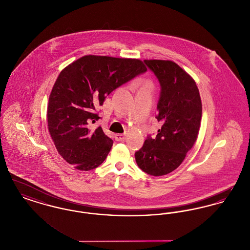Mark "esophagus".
<instances>
[{
	"instance_id": "1",
	"label": "esophagus",
	"mask_w": 250,
	"mask_h": 250,
	"mask_svg": "<svg viewBox=\"0 0 250 250\" xmlns=\"http://www.w3.org/2000/svg\"><path fill=\"white\" fill-rule=\"evenodd\" d=\"M125 139H126V135L125 134H117V135H115V140L117 142H124V141H125Z\"/></svg>"
}]
</instances>
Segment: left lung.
Instances as JSON below:
<instances>
[{
    "label": "left lung",
    "instance_id": "1",
    "mask_svg": "<svg viewBox=\"0 0 250 250\" xmlns=\"http://www.w3.org/2000/svg\"><path fill=\"white\" fill-rule=\"evenodd\" d=\"M154 72L161 91L155 118L161 124L155 139L148 136L135 153L138 166L153 176L176 169L197 141L202 100L195 81L172 61L144 60Z\"/></svg>",
    "mask_w": 250,
    "mask_h": 250
}]
</instances>
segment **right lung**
Segmentation results:
<instances>
[{
	"mask_svg": "<svg viewBox=\"0 0 250 250\" xmlns=\"http://www.w3.org/2000/svg\"><path fill=\"white\" fill-rule=\"evenodd\" d=\"M147 71L141 60L86 55L62 69L48 98V126L60 155L80 170L101 165L113 142L96 109L116 88Z\"/></svg>",
	"mask_w": 250,
	"mask_h": 250,
	"instance_id": "right-lung-1",
	"label": "right lung"
}]
</instances>
